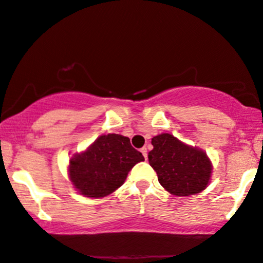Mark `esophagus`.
Here are the masks:
<instances>
[{
	"mask_svg": "<svg viewBox=\"0 0 263 263\" xmlns=\"http://www.w3.org/2000/svg\"><path fill=\"white\" fill-rule=\"evenodd\" d=\"M141 152H142V155H143L144 158L147 159V148H146V147H143V148H141Z\"/></svg>",
	"mask_w": 263,
	"mask_h": 263,
	"instance_id": "34e87169",
	"label": "esophagus"
}]
</instances>
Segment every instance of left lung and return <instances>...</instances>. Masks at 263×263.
Here are the masks:
<instances>
[{"instance_id": "8db88e82", "label": "left lung", "mask_w": 263, "mask_h": 263, "mask_svg": "<svg viewBox=\"0 0 263 263\" xmlns=\"http://www.w3.org/2000/svg\"><path fill=\"white\" fill-rule=\"evenodd\" d=\"M152 144L149 164L168 193L188 197L203 192L209 185L213 164L203 149L189 146L171 134L155 136Z\"/></svg>"}]
</instances>
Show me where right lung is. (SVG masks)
Listing matches in <instances>:
<instances>
[{
	"instance_id": "obj_1",
	"label": "right lung",
	"mask_w": 263,
	"mask_h": 263,
	"mask_svg": "<svg viewBox=\"0 0 263 263\" xmlns=\"http://www.w3.org/2000/svg\"><path fill=\"white\" fill-rule=\"evenodd\" d=\"M144 161L143 156L122 135H101L85 151L69 159L68 177L78 193L99 199L125 183L128 172Z\"/></svg>"
}]
</instances>
